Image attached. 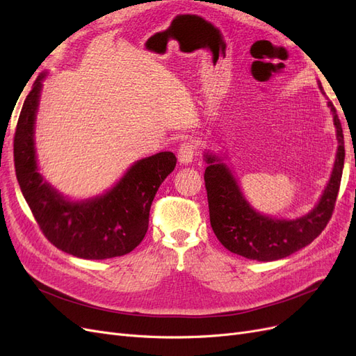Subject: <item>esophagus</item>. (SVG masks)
Here are the masks:
<instances>
[{"label":"esophagus","instance_id":"obj_1","mask_svg":"<svg viewBox=\"0 0 356 356\" xmlns=\"http://www.w3.org/2000/svg\"><path fill=\"white\" fill-rule=\"evenodd\" d=\"M196 143L195 141H184L178 148V160L182 165H190L195 157Z\"/></svg>","mask_w":356,"mask_h":356}]
</instances>
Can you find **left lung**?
Masks as SVG:
<instances>
[{"instance_id": "obj_1", "label": "left lung", "mask_w": 356, "mask_h": 356, "mask_svg": "<svg viewBox=\"0 0 356 356\" xmlns=\"http://www.w3.org/2000/svg\"><path fill=\"white\" fill-rule=\"evenodd\" d=\"M318 84L324 93L321 83ZM328 106L339 141L336 161L316 207L300 218L276 220L257 212L242 195L227 165L217 156L204 154L208 163L204 169V187L208 193L211 227L230 252L257 261L279 260L314 242L327 227L337 200L344 163L341 123L331 101Z\"/></svg>"}]
</instances>
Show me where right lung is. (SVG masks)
Segmentation results:
<instances>
[{
	"instance_id": "1",
	"label": "right lung",
	"mask_w": 356,
	"mask_h": 356,
	"mask_svg": "<svg viewBox=\"0 0 356 356\" xmlns=\"http://www.w3.org/2000/svg\"><path fill=\"white\" fill-rule=\"evenodd\" d=\"M41 74L26 96L15 134L17 182L42 234L60 251L84 260H105L134 251L148 230L149 208L177 157L170 152L138 160L104 195L72 202L42 179L37 166L34 126Z\"/></svg>"
}]
</instances>
